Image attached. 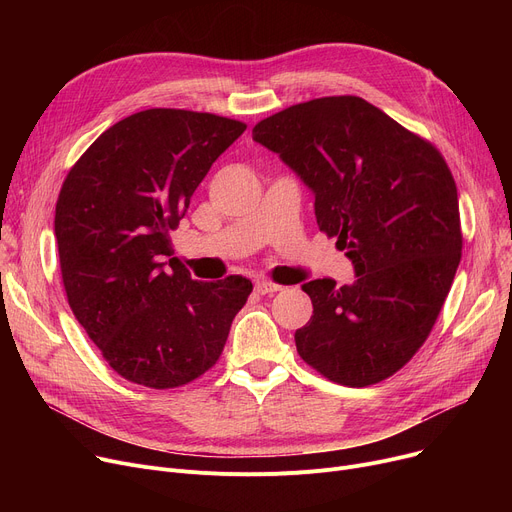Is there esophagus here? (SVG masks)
Returning a JSON list of instances; mask_svg holds the SVG:
<instances>
[{"label":"esophagus","instance_id":"esophagus-1","mask_svg":"<svg viewBox=\"0 0 512 512\" xmlns=\"http://www.w3.org/2000/svg\"><path fill=\"white\" fill-rule=\"evenodd\" d=\"M255 290H257V294H274V292L282 290V286H280V284H276V282L257 280V282H255Z\"/></svg>","mask_w":512,"mask_h":512}]
</instances>
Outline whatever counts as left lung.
<instances>
[{
  "mask_svg": "<svg viewBox=\"0 0 512 512\" xmlns=\"http://www.w3.org/2000/svg\"><path fill=\"white\" fill-rule=\"evenodd\" d=\"M315 195L319 230L353 261V284L311 280L301 359L365 388L405 367L432 332L463 251L459 195L442 153L355 95L290 105L255 124Z\"/></svg>",
  "mask_w": 512,
  "mask_h": 512,
  "instance_id": "left-lung-1",
  "label": "left lung"
}]
</instances>
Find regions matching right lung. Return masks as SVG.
Segmentation results:
<instances>
[{
	"label": "right lung",
	"instance_id": "add662e5",
	"mask_svg": "<svg viewBox=\"0 0 512 512\" xmlns=\"http://www.w3.org/2000/svg\"><path fill=\"white\" fill-rule=\"evenodd\" d=\"M247 124L153 107L107 128L70 168L56 203L68 305L124 380L178 388L218 363L251 280L197 282L174 253L197 186Z\"/></svg>",
	"mask_w": 512,
	"mask_h": 512
}]
</instances>
